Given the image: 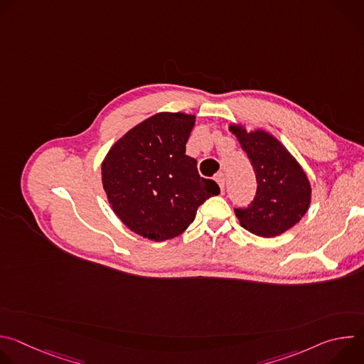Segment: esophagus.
<instances>
[{
	"label": "esophagus",
	"mask_w": 364,
	"mask_h": 364,
	"mask_svg": "<svg viewBox=\"0 0 364 364\" xmlns=\"http://www.w3.org/2000/svg\"><path fill=\"white\" fill-rule=\"evenodd\" d=\"M215 180H216V183L219 184L220 190L223 191V188H225V174H223V173H218V174L215 176Z\"/></svg>",
	"instance_id": "obj_1"
}]
</instances>
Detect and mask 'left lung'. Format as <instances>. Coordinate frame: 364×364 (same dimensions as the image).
Listing matches in <instances>:
<instances>
[{"label":"left lung","instance_id":"obj_1","mask_svg":"<svg viewBox=\"0 0 364 364\" xmlns=\"http://www.w3.org/2000/svg\"><path fill=\"white\" fill-rule=\"evenodd\" d=\"M229 131L256 174L257 191L247 209H236L240 226L261 237H275L295 226L308 212L311 184L306 173L287 146L265 129L247 131L230 124Z\"/></svg>","mask_w":364,"mask_h":364}]
</instances>
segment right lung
<instances>
[{"instance_id": "right-lung-1", "label": "right lung", "mask_w": 364, "mask_h": 364, "mask_svg": "<svg viewBox=\"0 0 364 364\" xmlns=\"http://www.w3.org/2000/svg\"><path fill=\"white\" fill-rule=\"evenodd\" d=\"M196 117L159 112L122 135L102 161L103 190L114 213L134 233L163 242L181 235L198 207L220 193L186 155Z\"/></svg>"}]
</instances>
